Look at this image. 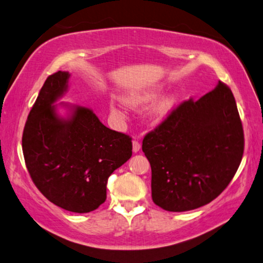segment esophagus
<instances>
[{"label":"esophagus","mask_w":263,"mask_h":263,"mask_svg":"<svg viewBox=\"0 0 263 263\" xmlns=\"http://www.w3.org/2000/svg\"><path fill=\"white\" fill-rule=\"evenodd\" d=\"M132 151L133 153H138L140 151V144L137 140L132 141Z\"/></svg>","instance_id":"34e87169"}]
</instances>
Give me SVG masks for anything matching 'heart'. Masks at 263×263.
Instances as JSON below:
<instances>
[{"instance_id": "obj_1", "label": "heart", "mask_w": 263, "mask_h": 263, "mask_svg": "<svg viewBox=\"0 0 263 263\" xmlns=\"http://www.w3.org/2000/svg\"><path fill=\"white\" fill-rule=\"evenodd\" d=\"M159 95L158 89H144V90L133 91L130 94H126L122 97L123 103L131 109H140L142 106L147 105L151 102L157 99ZM179 102V96L176 94H169L162 96L155 103L151 106L147 111V119L153 124L160 123L163 121L167 116L172 112V110L175 108V105ZM111 112L117 116H124V110L118 103L110 104Z\"/></svg>"}]
</instances>
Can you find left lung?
<instances>
[{
    "label": "left lung",
    "mask_w": 263,
    "mask_h": 263,
    "mask_svg": "<svg viewBox=\"0 0 263 263\" xmlns=\"http://www.w3.org/2000/svg\"><path fill=\"white\" fill-rule=\"evenodd\" d=\"M152 199L163 210L201 208L221 194L242 159L243 130L229 87L184 102L142 140Z\"/></svg>",
    "instance_id": "8db88e82"
}]
</instances>
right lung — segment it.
Returning a JSON list of instances; mask_svg holds the SVG:
<instances>
[{"label":"right lung","mask_w":263,"mask_h":263,"mask_svg":"<svg viewBox=\"0 0 263 263\" xmlns=\"http://www.w3.org/2000/svg\"><path fill=\"white\" fill-rule=\"evenodd\" d=\"M69 72L50 75L26 121L22 146L35 186L61 209L87 213L106 199V183L132 155L131 138L110 130L90 108L64 99ZM64 114L60 112V109Z\"/></svg>","instance_id":"1"}]
</instances>
